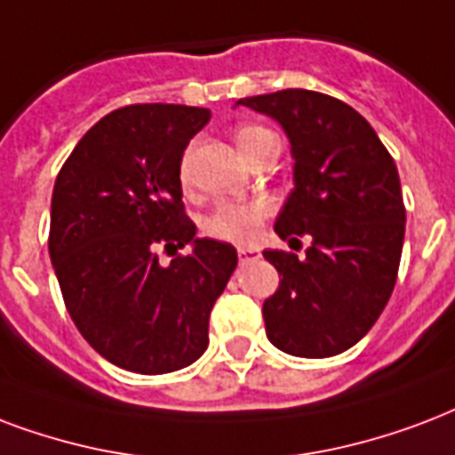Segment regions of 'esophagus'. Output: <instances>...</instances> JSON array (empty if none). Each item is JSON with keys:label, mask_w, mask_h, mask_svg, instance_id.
<instances>
[{"label": "esophagus", "mask_w": 455, "mask_h": 455, "mask_svg": "<svg viewBox=\"0 0 455 455\" xmlns=\"http://www.w3.org/2000/svg\"><path fill=\"white\" fill-rule=\"evenodd\" d=\"M255 258H259V251H255V248H238V259L241 262H248V259Z\"/></svg>", "instance_id": "esophagus-1"}]
</instances>
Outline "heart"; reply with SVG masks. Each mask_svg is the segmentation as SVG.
<instances>
[{"label":"heart","instance_id":"obj_1","mask_svg":"<svg viewBox=\"0 0 455 455\" xmlns=\"http://www.w3.org/2000/svg\"><path fill=\"white\" fill-rule=\"evenodd\" d=\"M243 157L251 162L267 143L276 140V135L265 126H243L235 135ZM181 179H188V157H183ZM269 214V207L262 200L251 203H227L220 204L207 220H204V234L228 243H251L258 235L259 224Z\"/></svg>","mask_w":455,"mask_h":455}]
</instances>
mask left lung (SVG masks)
Listing matches in <instances>:
<instances>
[{"label":"left lung","instance_id":"obj_1","mask_svg":"<svg viewBox=\"0 0 455 455\" xmlns=\"http://www.w3.org/2000/svg\"><path fill=\"white\" fill-rule=\"evenodd\" d=\"M235 104L289 135L296 188L274 231L291 243L312 238L303 259L265 251L279 272V289L262 305L267 339L298 358L339 355L372 329L396 283L405 234L396 164L374 128L336 97L291 88Z\"/></svg>","mask_w":455,"mask_h":455}]
</instances>
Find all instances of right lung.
<instances>
[{"mask_svg":"<svg viewBox=\"0 0 455 455\" xmlns=\"http://www.w3.org/2000/svg\"><path fill=\"white\" fill-rule=\"evenodd\" d=\"M210 116L186 104L121 107L83 135L54 183L50 258L66 310L128 372L196 363L238 262L231 243L196 238L183 210V150ZM183 244L194 251L158 265L159 250Z\"/></svg>","mask_w":455,"mask_h":455,"instance_id":"add662e5","label":"right lung"}]
</instances>
